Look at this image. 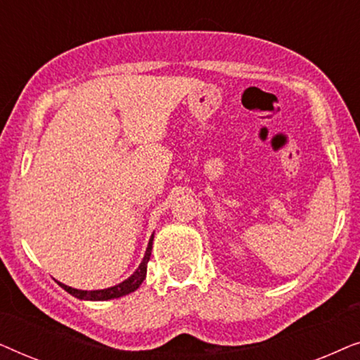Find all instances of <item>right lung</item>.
Here are the masks:
<instances>
[{
	"instance_id": "1",
	"label": "right lung",
	"mask_w": 360,
	"mask_h": 360,
	"mask_svg": "<svg viewBox=\"0 0 360 360\" xmlns=\"http://www.w3.org/2000/svg\"><path fill=\"white\" fill-rule=\"evenodd\" d=\"M152 240H154V234L150 236L149 239V245H147L146 249V255L144 259H142V262L139 267L136 269V272L131 275L129 278H126L124 282L115 285V287H110V288H103V290H77V288H72V287H67V285H63L58 282V285L68 292L73 297L78 298V300H90V302H105V300H112V298H120V297H124V295H129L131 292H134L141 287V283L144 282L146 278V274H147V262H149L150 259V252H152Z\"/></svg>"
}]
</instances>
